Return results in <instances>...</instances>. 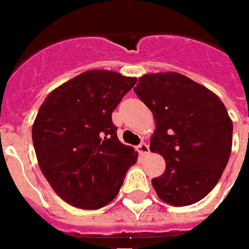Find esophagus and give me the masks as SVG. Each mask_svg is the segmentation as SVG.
<instances>
[{"instance_id": "esophagus-1", "label": "esophagus", "mask_w": 249, "mask_h": 249, "mask_svg": "<svg viewBox=\"0 0 249 249\" xmlns=\"http://www.w3.org/2000/svg\"><path fill=\"white\" fill-rule=\"evenodd\" d=\"M137 150H138L139 154L144 156V154H147V153H149V146H147V143H144V142H141V143L137 146Z\"/></svg>"}]
</instances>
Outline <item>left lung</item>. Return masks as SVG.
Segmentation results:
<instances>
[{
  "mask_svg": "<svg viewBox=\"0 0 249 249\" xmlns=\"http://www.w3.org/2000/svg\"><path fill=\"white\" fill-rule=\"evenodd\" d=\"M134 92L156 119L150 150L166 162L151 179L162 201L192 205L216 186L232 150L233 124L217 95L177 72L139 77Z\"/></svg>",
  "mask_w": 249,
  "mask_h": 249,
  "instance_id": "left-lung-1",
  "label": "left lung"
}]
</instances>
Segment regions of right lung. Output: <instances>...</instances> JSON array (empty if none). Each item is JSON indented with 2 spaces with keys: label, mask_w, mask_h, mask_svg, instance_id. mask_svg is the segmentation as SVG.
<instances>
[{
  "label": "right lung",
  "mask_w": 249,
  "mask_h": 249,
  "mask_svg": "<svg viewBox=\"0 0 249 249\" xmlns=\"http://www.w3.org/2000/svg\"><path fill=\"white\" fill-rule=\"evenodd\" d=\"M135 83V77L92 70L44 100L32 139L41 172L65 202L99 209L119 193L138 153L118 139L111 115Z\"/></svg>",
  "instance_id": "add662e5"
}]
</instances>
